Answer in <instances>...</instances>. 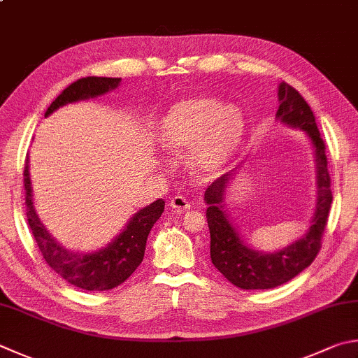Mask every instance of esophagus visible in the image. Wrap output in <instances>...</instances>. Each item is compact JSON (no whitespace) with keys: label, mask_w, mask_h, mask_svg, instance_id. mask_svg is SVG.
<instances>
[{"label":"esophagus","mask_w":358,"mask_h":358,"mask_svg":"<svg viewBox=\"0 0 358 358\" xmlns=\"http://www.w3.org/2000/svg\"><path fill=\"white\" fill-rule=\"evenodd\" d=\"M170 207H173L176 212H184L190 208V202H188L184 196H174L170 199Z\"/></svg>","instance_id":"esophagus-1"}]
</instances>
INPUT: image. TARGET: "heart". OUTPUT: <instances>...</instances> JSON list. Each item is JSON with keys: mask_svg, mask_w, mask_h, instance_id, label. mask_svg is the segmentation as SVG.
Returning a JSON list of instances; mask_svg holds the SVG:
<instances>
[{"mask_svg": "<svg viewBox=\"0 0 358 358\" xmlns=\"http://www.w3.org/2000/svg\"><path fill=\"white\" fill-rule=\"evenodd\" d=\"M245 131L243 113L213 98H190L174 104L162 121L160 146L170 156L192 150L190 165L199 174H213L224 165Z\"/></svg>", "mask_w": 358, "mask_h": 358, "instance_id": "1", "label": "heart"}]
</instances>
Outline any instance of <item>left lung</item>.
Listing matches in <instances>:
<instances>
[{
	"label": "left lung",
	"instance_id": "left-lung-1",
	"mask_svg": "<svg viewBox=\"0 0 358 358\" xmlns=\"http://www.w3.org/2000/svg\"><path fill=\"white\" fill-rule=\"evenodd\" d=\"M279 109L275 113L280 123L304 131L313 148L316 168V208L307 234L292 245L275 252H262L246 246L237 229L224 210V194L229 182L237 171L222 174L208 188L204 201L207 204L206 217L210 231V259L215 268L235 287L243 289H268L279 287L296 278L301 271L312 265L321 249V238L327 224L332 204L330 176L327 171L326 145L316 126L315 115L307 101L287 83H280L278 89Z\"/></svg>",
	"mask_w": 358,
	"mask_h": 358
}]
</instances>
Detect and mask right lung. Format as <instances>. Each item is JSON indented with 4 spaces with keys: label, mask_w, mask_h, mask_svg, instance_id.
<instances>
[{
    "label": "right lung",
    "mask_w": 358,
    "mask_h": 358,
    "mask_svg": "<svg viewBox=\"0 0 358 358\" xmlns=\"http://www.w3.org/2000/svg\"><path fill=\"white\" fill-rule=\"evenodd\" d=\"M120 78H96L89 76L78 79L70 84L60 95L52 101L45 117L51 115L59 107L76 101H84L106 95L107 92L115 90L120 85ZM24 199L26 217L31 227L32 237L42 252L45 262L71 285L89 292H104L123 284L143 260L146 240L162 212L165 208V201L157 199L152 204L138 210L127 222L123 232L117 235L112 243L96 252H71L51 237L42 221L38 220L32 202V187L29 178V157L24 162Z\"/></svg>",
    "instance_id": "1"
}]
</instances>
